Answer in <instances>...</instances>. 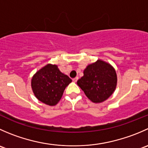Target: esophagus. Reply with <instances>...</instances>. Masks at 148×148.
I'll return each instance as SVG.
<instances>
[{
	"label": "esophagus",
	"instance_id": "1",
	"mask_svg": "<svg viewBox=\"0 0 148 148\" xmlns=\"http://www.w3.org/2000/svg\"><path fill=\"white\" fill-rule=\"evenodd\" d=\"M78 79H79L78 77H76V78L73 79V82H77L78 81Z\"/></svg>",
	"mask_w": 148,
	"mask_h": 148
}]
</instances>
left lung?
Masks as SVG:
<instances>
[{
    "label": "left lung",
    "mask_w": 148,
    "mask_h": 148,
    "mask_svg": "<svg viewBox=\"0 0 148 148\" xmlns=\"http://www.w3.org/2000/svg\"><path fill=\"white\" fill-rule=\"evenodd\" d=\"M117 83L114 67L101 59L87 65L84 70V76L77 81L78 86L94 103L107 100L115 90Z\"/></svg>",
    "instance_id": "1"
}]
</instances>
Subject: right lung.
Returning a JSON list of instances; mask_svg holds the SVG:
<instances>
[{"label":"right lung","instance_id":"right-lung-1","mask_svg":"<svg viewBox=\"0 0 148 148\" xmlns=\"http://www.w3.org/2000/svg\"><path fill=\"white\" fill-rule=\"evenodd\" d=\"M71 82V79L61 72L57 65L48 64L34 74L31 88L38 100L54 106L62 99L65 88Z\"/></svg>","mask_w":148,"mask_h":148}]
</instances>
